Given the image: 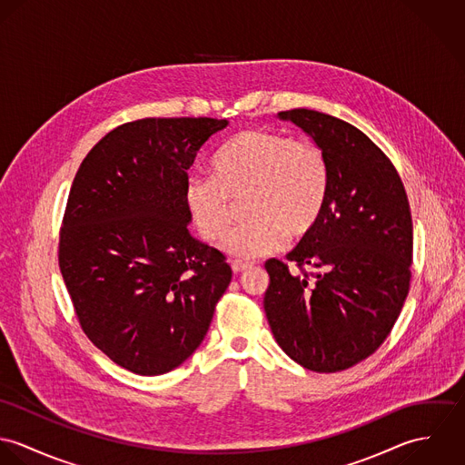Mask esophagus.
Instances as JSON below:
<instances>
[{
    "label": "esophagus",
    "mask_w": 465,
    "mask_h": 465,
    "mask_svg": "<svg viewBox=\"0 0 465 465\" xmlns=\"http://www.w3.org/2000/svg\"><path fill=\"white\" fill-rule=\"evenodd\" d=\"M231 268H232V272H234V273H242V272L249 270L251 265H249V263H242V262H234V263L231 265Z\"/></svg>",
    "instance_id": "1"
}]
</instances>
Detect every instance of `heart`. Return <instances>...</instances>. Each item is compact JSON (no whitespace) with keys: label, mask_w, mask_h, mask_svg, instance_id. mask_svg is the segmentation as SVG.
I'll list each match as a JSON object with an SVG mask.
<instances>
[{"label":"heart","mask_w":465,"mask_h":465,"mask_svg":"<svg viewBox=\"0 0 465 465\" xmlns=\"http://www.w3.org/2000/svg\"><path fill=\"white\" fill-rule=\"evenodd\" d=\"M330 193V163L310 139L249 129L232 135L213 159V175H190L184 202L207 242L225 234L234 202L243 199L247 222L234 227L222 249L252 260L281 251L288 236L302 238L319 222Z\"/></svg>","instance_id":"b5f03b06"}]
</instances>
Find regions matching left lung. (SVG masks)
<instances>
[{
    "mask_svg": "<svg viewBox=\"0 0 465 465\" xmlns=\"http://www.w3.org/2000/svg\"><path fill=\"white\" fill-rule=\"evenodd\" d=\"M279 116L324 150L330 193L315 227L286 256L297 270L266 262V319L293 361L338 372L371 356L398 321L411 279L410 203L396 166L361 131L310 109Z\"/></svg>",
    "mask_w": 465,
    "mask_h": 465,
    "instance_id": "obj_1",
    "label": "left lung"
}]
</instances>
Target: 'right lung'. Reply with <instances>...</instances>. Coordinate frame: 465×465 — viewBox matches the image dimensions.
Segmentation results:
<instances>
[{
    "label": "right lung",
    "mask_w": 465,
    "mask_h": 465,
    "mask_svg": "<svg viewBox=\"0 0 465 465\" xmlns=\"http://www.w3.org/2000/svg\"><path fill=\"white\" fill-rule=\"evenodd\" d=\"M227 125L141 118L104 135L82 161L59 232V266L76 321L116 365L139 376L179 367L199 347L232 270L197 242L188 170Z\"/></svg>",
    "instance_id": "obj_1"
}]
</instances>
